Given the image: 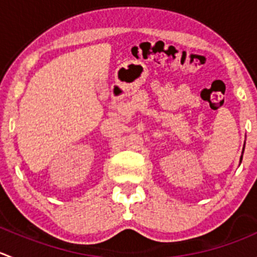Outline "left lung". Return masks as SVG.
I'll return each mask as SVG.
<instances>
[{"mask_svg":"<svg viewBox=\"0 0 257 257\" xmlns=\"http://www.w3.org/2000/svg\"><path fill=\"white\" fill-rule=\"evenodd\" d=\"M243 151H245V144H243V149H242V154H243ZM242 154H241V157H240V163H241V161H242Z\"/></svg>","mask_w":257,"mask_h":257,"instance_id":"left-lung-1","label":"left lung"}]
</instances>
